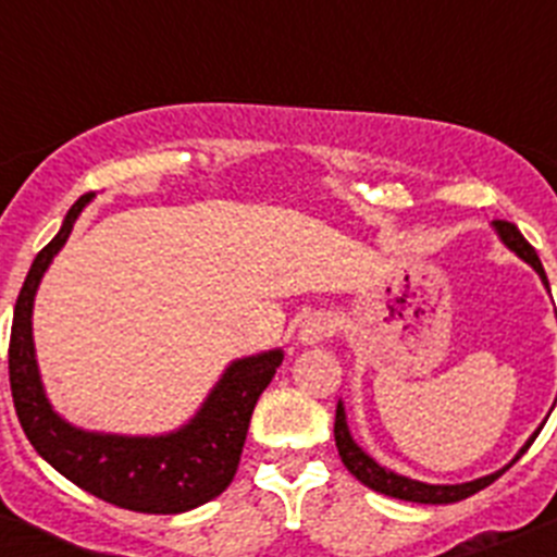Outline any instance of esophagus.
Segmentation results:
<instances>
[{
    "label": "esophagus",
    "mask_w": 557,
    "mask_h": 557,
    "mask_svg": "<svg viewBox=\"0 0 557 557\" xmlns=\"http://www.w3.org/2000/svg\"><path fill=\"white\" fill-rule=\"evenodd\" d=\"M337 329V321H334V314L329 312H309L307 318L298 326V339H301L304 346H318L323 339H329Z\"/></svg>",
    "instance_id": "1"
}]
</instances>
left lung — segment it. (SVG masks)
<instances>
[{
  "label": "left lung",
  "mask_w": 557,
  "mask_h": 557,
  "mask_svg": "<svg viewBox=\"0 0 557 557\" xmlns=\"http://www.w3.org/2000/svg\"><path fill=\"white\" fill-rule=\"evenodd\" d=\"M494 231H496V236L502 239V245H505L508 250H513L521 262H528L530 268L539 273L541 284L549 289L547 273H544V264H541V259H539V253H535L533 245H530L528 239L521 236V231L516 228L513 223H502V220H496ZM555 318H557V312H555ZM555 401H557V398H555ZM539 432H541V426L533 432V435L528 437V444L516 451V457L508 462V466H505V469L494 471V474L476 476V480H471V482H457V485H432V482L410 480V476H405V474H396L393 469H387V466H382V462L373 460V457L368 455V451L362 449L357 441H354L351 430H348L346 405H343V401H337V416H334V444H337V451H339V460H343V466H346V469L351 471V474L357 476L362 485H368L371 491H376V494L393 496V499L418 502V505H451V502H460V499H466V496L476 494V491L488 488L496 476L505 474V471H508L510 466H513V462L530 449V444H533Z\"/></svg>",
  "instance_id": "1"
}]
</instances>
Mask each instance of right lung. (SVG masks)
<instances>
[{
  "instance_id": "right-lung-1",
  "label": "right lung",
  "mask_w": 557,
  "mask_h": 557,
  "mask_svg": "<svg viewBox=\"0 0 557 557\" xmlns=\"http://www.w3.org/2000/svg\"><path fill=\"white\" fill-rule=\"evenodd\" d=\"M91 200L95 195H83L66 211L61 231L33 259L18 293L8 354L16 416L33 449L77 488L136 513H186L231 485L253 407L282 366L284 351L270 348L234 359L198 412L164 435H116L66 421L44 391L33 339V304L44 273Z\"/></svg>"
}]
</instances>
